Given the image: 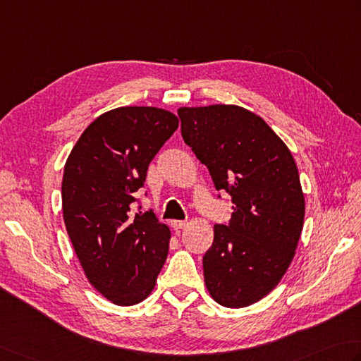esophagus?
Returning <instances> with one entry per match:
<instances>
[{
    "label": "esophagus",
    "instance_id": "esophagus-1",
    "mask_svg": "<svg viewBox=\"0 0 361 361\" xmlns=\"http://www.w3.org/2000/svg\"><path fill=\"white\" fill-rule=\"evenodd\" d=\"M171 225H172V228H173V230L178 231V230H181V228H185V227H186V222H185V221H172V222H171Z\"/></svg>",
    "mask_w": 361,
    "mask_h": 361
}]
</instances>
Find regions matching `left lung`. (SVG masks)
Masks as SVG:
<instances>
[{
	"mask_svg": "<svg viewBox=\"0 0 361 361\" xmlns=\"http://www.w3.org/2000/svg\"><path fill=\"white\" fill-rule=\"evenodd\" d=\"M178 117L185 142L233 202L231 219L214 225L203 255L204 285L224 307H249L294 258L305 216L298 166L271 126L241 106L180 108Z\"/></svg>",
	"mask_w": 361,
	"mask_h": 361,
	"instance_id": "8db88e82",
	"label": "left lung"
}]
</instances>
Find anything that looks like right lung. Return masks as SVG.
Here are the masks:
<instances>
[{"instance_id": "add662e5", "label": "right lung", "mask_w": 361, "mask_h": 361, "mask_svg": "<svg viewBox=\"0 0 361 361\" xmlns=\"http://www.w3.org/2000/svg\"><path fill=\"white\" fill-rule=\"evenodd\" d=\"M176 128L178 118L164 109H112L84 130L63 167L70 241L90 283L117 305L142 302L166 263L169 227L133 204L148 164Z\"/></svg>"}]
</instances>
